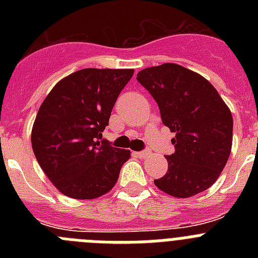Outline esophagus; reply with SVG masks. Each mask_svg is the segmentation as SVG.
Masks as SVG:
<instances>
[{"label":"esophagus","instance_id":"1","mask_svg":"<svg viewBox=\"0 0 258 258\" xmlns=\"http://www.w3.org/2000/svg\"><path fill=\"white\" fill-rule=\"evenodd\" d=\"M136 155L138 157H141V159H146V157L149 156L150 155V151L149 150H145V151H140V152H136Z\"/></svg>","mask_w":258,"mask_h":258}]
</instances>
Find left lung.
<instances>
[{
    "label": "left lung",
    "mask_w": 258,
    "mask_h": 258,
    "mask_svg": "<svg viewBox=\"0 0 258 258\" xmlns=\"http://www.w3.org/2000/svg\"><path fill=\"white\" fill-rule=\"evenodd\" d=\"M175 134L174 154L165 156L168 172L155 184L174 198H190L217 181L232 146V116L214 86L202 75L175 63L137 74Z\"/></svg>",
    "instance_id": "obj_1"
}]
</instances>
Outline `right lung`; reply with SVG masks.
I'll use <instances>...</instances> for the list:
<instances>
[{"mask_svg": "<svg viewBox=\"0 0 258 258\" xmlns=\"http://www.w3.org/2000/svg\"><path fill=\"white\" fill-rule=\"evenodd\" d=\"M134 70L84 68L61 79L38 109L32 149L51 183L63 195L88 200L117 182L129 150L116 149L102 132Z\"/></svg>", "mask_w": 258, "mask_h": 258, "instance_id": "right-lung-1", "label": "right lung"}]
</instances>
